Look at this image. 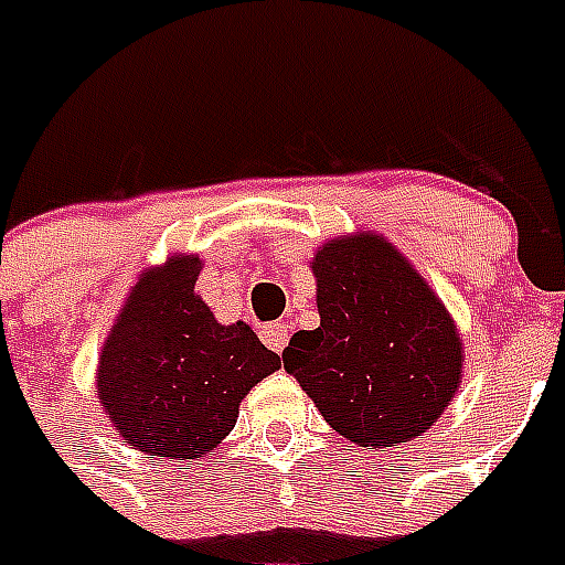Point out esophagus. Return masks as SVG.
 <instances>
[{
	"instance_id": "1",
	"label": "esophagus",
	"mask_w": 565,
	"mask_h": 565,
	"mask_svg": "<svg viewBox=\"0 0 565 565\" xmlns=\"http://www.w3.org/2000/svg\"><path fill=\"white\" fill-rule=\"evenodd\" d=\"M264 337V343L273 349V352H284V345H287V337H290V326L287 322H269V326L260 331Z\"/></svg>"
}]
</instances>
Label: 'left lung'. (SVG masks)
I'll return each instance as SVG.
<instances>
[{"label":"left lung","mask_w":565,"mask_h":565,"mask_svg":"<svg viewBox=\"0 0 565 565\" xmlns=\"http://www.w3.org/2000/svg\"><path fill=\"white\" fill-rule=\"evenodd\" d=\"M310 269L319 328L292 334L284 370L358 446L422 437L463 372V343L446 305L393 243L370 231L328 239Z\"/></svg>","instance_id":"left-lung-1"}]
</instances>
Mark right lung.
Returning a JSON list of instances; mask_svg holds the SVG:
<instances>
[{
	"mask_svg": "<svg viewBox=\"0 0 565 565\" xmlns=\"http://www.w3.org/2000/svg\"><path fill=\"white\" fill-rule=\"evenodd\" d=\"M202 260L146 269L102 345L96 393L110 428L146 455L195 460L237 425L248 390L281 370L246 322L222 326L195 296Z\"/></svg>",
	"mask_w": 565,
	"mask_h": 565,
	"instance_id": "add662e5",
	"label": "right lung"
}]
</instances>
